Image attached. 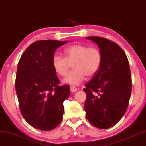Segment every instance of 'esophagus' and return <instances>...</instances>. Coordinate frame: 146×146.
Segmentation results:
<instances>
[{
  "mask_svg": "<svg viewBox=\"0 0 146 146\" xmlns=\"http://www.w3.org/2000/svg\"><path fill=\"white\" fill-rule=\"evenodd\" d=\"M70 90H71V92H72V93H75V92H76L77 91V89L75 88V87L71 86H70Z\"/></svg>",
  "mask_w": 146,
  "mask_h": 146,
  "instance_id": "esophagus-1",
  "label": "esophagus"
}]
</instances>
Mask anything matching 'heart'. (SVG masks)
Instances as JSON below:
<instances>
[{
    "mask_svg": "<svg viewBox=\"0 0 146 146\" xmlns=\"http://www.w3.org/2000/svg\"><path fill=\"white\" fill-rule=\"evenodd\" d=\"M64 56L54 54L52 59L53 69L58 75L64 77L71 68L72 71L63 82L72 86H78L85 76L92 77L100 69L102 54L98 48L89 47L84 44H76L66 47L63 50Z\"/></svg>",
    "mask_w": 146,
    "mask_h": 146,
    "instance_id": "b5f03b06",
    "label": "heart"
}]
</instances>
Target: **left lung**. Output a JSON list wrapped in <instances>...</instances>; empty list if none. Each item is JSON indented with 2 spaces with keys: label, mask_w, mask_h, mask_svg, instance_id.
Here are the masks:
<instances>
[{
  "label": "left lung",
  "mask_w": 146,
  "mask_h": 146,
  "mask_svg": "<svg viewBox=\"0 0 146 146\" xmlns=\"http://www.w3.org/2000/svg\"><path fill=\"white\" fill-rule=\"evenodd\" d=\"M97 44L102 62L96 74L85 85L87 119L98 129H106L119 122L128 107L131 94L129 63L123 49L101 37H87Z\"/></svg>",
  "instance_id": "8db88e82"
}]
</instances>
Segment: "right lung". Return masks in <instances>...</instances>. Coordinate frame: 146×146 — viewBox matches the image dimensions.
<instances>
[{
    "instance_id": "1",
    "label": "right lung",
    "mask_w": 146,
    "mask_h": 146,
    "mask_svg": "<svg viewBox=\"0 0 146 146\" xmlns=\"http://www.w3.org/2000/svg\"><path fill=\"white\" fill-rule=\"evenodd\" d=\"M67 42H35L18 62L15 90L20 111L27 123L37 129L52 130L62 119L63 102L70 96V87L59 86L52 59L55 50Z\"/></svg>"
}]
</instances>
